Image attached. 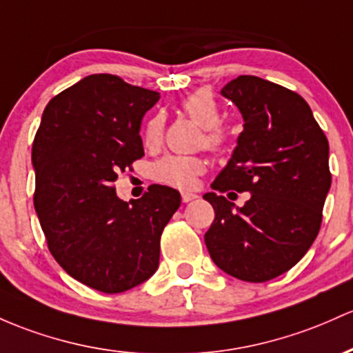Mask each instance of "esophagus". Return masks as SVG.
Returning a JSON list of instances; mask_svg holds the SVG:
<instances>
[{
  "label": "esophagus",
  "mask_w": 353,
  "mask_h": 353,
  "mask_svg": "<svg viewBox=\"0 0 353 353\" xmlns=\"http://www.w3.org/2000/svg\"><path fill=\"white\" fill-rule=\"evenodd\" d=\"M183 201L184 203H189V201H194L197 199V194H194V192H189V191H183Z\"/></svg>",
  "instance_id": "34e87169"
}]
</instances>
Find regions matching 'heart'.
<instances>
[{"label":"heart","mask_w":353,"mask_h":353,"mask_svg":"<svg viewBox=\"0 0 353 353\" xmlns=\"http://www.w3.org/2000/svg\"><path fill=\"white\" fill-rule=\"evenodd\" d=\"M181 108L189 119L194 120L199 127H203V139L201 144L212 152H221L230 141V132L221 123V110L214 95L206 88L189 94L181 102ZM164 137V117L161 114L152 115L147 120L144 127V144L149 149H156L161 145ZM206 170V162L194 156H165L154 165V177L159 183H164L176 188L189 189L194 188L199 176Z\"/></svg>","instance_id":"obj_1"}]
</instances>
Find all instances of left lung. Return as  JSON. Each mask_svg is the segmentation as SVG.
<instances>
[{
    "label": "left lung",
    "instance_id": "left-lung-1",
    "mask_svg": "<svg viewBox=\"0 0 353 353\" xmlns=\"http://www.w3.org/2000/svg\"><path fill=\"white\" fill-rule=\"evenodd\" d=\"M221 94L239 108L245 129L211 188L251 197L233 209L224 196L204 194L216 214L204 241L221 270L263 283L292 270L319 234L332 184L328 141L303 97L281 85L239 75Z\"/></svg>",
    "mask_w": 353,
    "mask_h": 353
}]
</instances>
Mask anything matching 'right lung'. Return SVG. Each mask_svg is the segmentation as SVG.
I'll list each match as a JSON object with an SVG mask.
<instances>
[{
    "label": "right lung",
    "instance_id": "1",
    "mask_svg": "<svg viewBox=\"0 0 353 353\" xmlns=\"http://www.w3.org/2000/svg\"><path fill=\"white\" fill-rule=\"evenodd\" d=\"M159 94L95 73L53 97L33 141V203L50 253L72 278L122 293L156 273L161 234L181 204L168 185L115 194L119 172L144 156L141 120Z\"/></svg>",
    "mask_w": 353,
    "mask_h": 353
}]
</instances>
